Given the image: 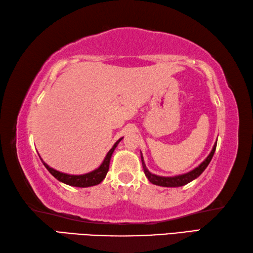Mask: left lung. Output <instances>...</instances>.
Masks as SVG:
<instances>
[{
	"mask_svg": "<svg viewBox=\"0 0 253 253\" xmlns=\"http://www.w3.org/2000/svg\"><path fill=\"white\" fill-rule=\"evenodd\" d=\"M215 147H217V142L213 145V148L211 150V153L209 154L208 157H207L203 163H201L198 167L192 169L191 171L187 172V173H182V174H178V176H173V177H163V176H157V174L151 173L148 169H147L146 165L144 163V158H142V154L140 155L141 157V163H142V168H144V172L146 174V177L148 178V180L154 183V185L157 186H162V187H181L185 186L187 183H189L190 181L195 180L196 178H198L201 173L204 172L205 169L208 166L209 163L211 162V159L213 157V154L215 151Z\"/></svg>",
	"mask_w": 253,
	"mask_h": 253,
	"instance_id": "1",
	"label": "left lung"
}]
</instances>
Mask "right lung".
<instances>
[{
    "mask_svg": "<svg viewBox=\"0 0 253 253\" xmlns=\"http://www.w3.org/2000/svg\"><path fill=\"white\" fill-rule=\"evenodd\" d=\"M123 138L118 139L116 142H115V145L113 146V148L108 151L106 157H105L104 162L102 163V165L97 168L95 169V170L90 171L88 173H84V174H68V173H64L61 171H57L55 170V169L50 168L47 164H45L43 162V159L41 158L42 160V163L45 167H46L47 170L53 174V176L59 180L61 182L66 183V185H70V186H74V187H81V188H85V187H91V186H96L98 185V183L102 182L104 180V178L106 177V174L108 172V169H109V162H111V158H112V155L114 153L115 148H116L117 145L119 144V141H121Z\"/></svg>",
    "mask_w": 253,
    "mask_h": 253,
    "instance_id": "obj_1",
    "label": "right lung"
}]
</instances>
